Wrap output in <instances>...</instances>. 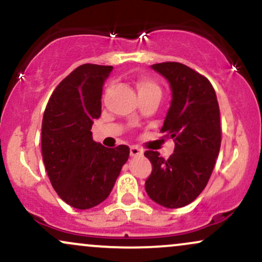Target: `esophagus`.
<instances>
[{
    "label": "esophagus",
    "instance_id": "esophagus-1",
    "mask_svg": "<svg viewBox=\"0 0 262 262\" xmlns=\"http://www.w3.org/2000/svg\"><path fill=\"white\" fill-rule=\"evenodd\" d=\"M130 155L131 157H137V156H142L143 150L141 148H138L137 146H131L130 147Z\"/></svg>",
    "mask_w": 262,
    "mask_h": 262
}]
</instances>
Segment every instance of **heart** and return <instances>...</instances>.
I'll return each mask as SVG.
<instances>
[{
  "label": "heart",
  "instance_id": "obj_1",
  "mask_svg": "<svg viewBox=\"0 0 262 262\" xmlns=\"http://www.w3.org/2000/svg\"><path fill=\"white\" fill-rule=\"evenodd\" d=\"M136 87L140 97H157L161 99L162 89L156 82H153L152 79H140V81L136 83Z\"/></svg>",
  "mask_w": 262,
  "mask_h": 262
}]
</instances>
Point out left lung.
Listing matches in <instances>:
<instances>
[{"label": "left lung", "mask_w": 262, "mask_h": 262, "mask_svg": "<svg viewBox=\"0 0 262 262\" xmlns=\"http://www.w3.org/2000/svg\"><path fill=\"white\" fill-rule=\"evenodd\" d=\"M168 79L173 100L161 128L163 137L174 138V153L164 159L155 150L144 156L153 165L146 191L168 208L191 204L207 185L220 153V106L211 82L180 62L152 64Z\"/></svg>", "instance_id": "1"}]
</instances>
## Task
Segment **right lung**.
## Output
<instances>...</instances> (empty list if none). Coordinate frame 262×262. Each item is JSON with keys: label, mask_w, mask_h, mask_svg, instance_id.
I'll return each instance as SVG.
<instances>
[{"label": "right lung", "mask_w": 262, "mask_h": 262, "mask_svg": "<svg viewBox=\"0 0 262 262\" xmlns=\"http://www.w3.org/2000/svg\"><path fill=\"white\" fill-rule=\"evenodd\" d=\"M113 66L84 63L52 92L41 125V153L55 191L66 204L88 210L112 192L130 148H106L93 141L92 125L101 114L104 81Z\"/></svg>", "instance_id": "obj_1"}]
</instances>
